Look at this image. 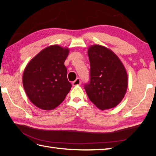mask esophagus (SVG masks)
I'll use <instances>...</instances> for the list:
<instances>
[{
    "label": "esophagus",
    "mask_w": 156,
    "mask_h": 156,
    "mask_svg": "<svg viewBox=\"0 0 156 156\" xmlns=\"http://www.w3.org/2000/svg\"><path fill=\"white\" fill-rule=\"evenodd\" d=\"M81 84V81H80V78H77L75 81L73 82V86H78V85H80Z\"/></svg>",
    "instance_id": "obj_1"
}]
</instances>
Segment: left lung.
<instances>
[{"label": "left lung", "mask_w": 156, "mask_h": 156, "mask_svg": "<svg viewBox=\"0 0 156 156\" xmlns=\"http://www.w3.org/2000/svg\"><path fill=\"white\" fill-rule=\"evenodd\" d=\"M90 82L84 85L89 100L101 110L112 109L125 96L128 76L125 66L114 52L107 47H89Z\"/></svg>", "instance_id": "left-lung-1"}]
</instances>
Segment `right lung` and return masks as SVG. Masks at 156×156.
Returning <instances> with one entry per match:
<instances>
[{"label":"right lung","instance_id":"add662e5","mask_svg":"<svg viewBox=\"0 0 156 156\" xmlns=\"http://www.w3.org/2000/svg\"><path fill=\"white\" fill-rule=\"evenodd\" d=\"M69 52L67 47L49 46L38 53L26 66L23 87L28 98L43 110H52L62 103L71 90L64 62Z\"/></svg>","mask_w":156,"mask_h":156}]
</instances>
